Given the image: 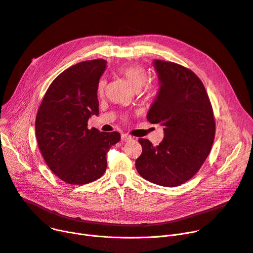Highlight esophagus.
<instances>
[{
  "instance_id": "esophagus-1",
  "label": "esophagus",
  "mask_w": 253,
  "mask_h": 253,
  "mask_svg": "<svg viewBox=\"0 0 253 253\" xmlns=\"http://www.w3.org/2000/svg\"><path fill=\"white\" fill-rule=\"evenodd\" d=\"M133 138H132V136H130V135H128V134H125V133H123L122 135H121V140L122 141H130V140H132Z\"/></svg>"
}]
</instances>
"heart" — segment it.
Returning <instances> with one entry per match:
<instances>
[{"mask_svg": "<svg viewBox=\"0 0 253 253\" xmlns=\"http://www.w3.org/2000/svg\"><path fill=\"white\" fill-rule=\"evenodd\" d=\"M119 73L126 78L127 81L130 83L135 91H139L143 86L144 88V94L148 97H152L155 95L156 89L152 85H145L148 82V74L145 70L139 65H126L122 66L119 69ZM106 88V81L105 79H101L98 83V93L102 95Z\"/></svg>", "mask_w": 253, "mask_h": 253, "instance_id": "b5f03b06", "label": "heart"}]
</instances>
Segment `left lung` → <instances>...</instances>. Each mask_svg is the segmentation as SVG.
Listing matches in <instances>:
<instances>
[{
	"mask_svg": "<svg viewBox=\"0 0 253 253\" xmlns=\"http://www.w3.org/2000/svg\"><path fill=\"white\" fill-rule=\"evenodd\" d=\"M159 91L147 119L163 127L157 147L138 139L142 153L138 173L162 187H177L191 179L207 159L215 135L213 111L201 80L174 62L154 60Z\"/></svg>",
	"mask_w": 253,
	"mask_h": 253,
	"instance_id": "8db88e82",
	"label": "left lung"
}]
</instances>
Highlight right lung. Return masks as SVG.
<instances>
[{
	"mask_svg": "<svg viewBox=\"0 0 253 253\" xmlns=\"http://www.w3.org/2000/svg\"><path fill=\"white\" fill-rule=\"evenodd\" d=\"M106 68L104 59L79 62L51 83L38 110L36 136L51 171L70 184H86L102 176L106 153L121 135L88 129L98 116L97 89Z\"/></svg>",
	"mask_w": 253,
	"mask_h": 253,
	"instance_id": "add662e5",
	"label": "right lung"
}]
</instances>
